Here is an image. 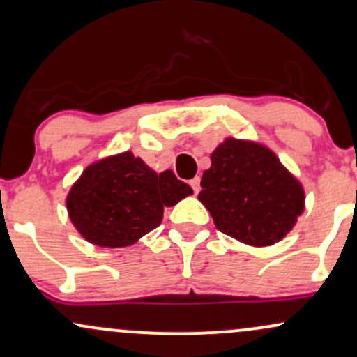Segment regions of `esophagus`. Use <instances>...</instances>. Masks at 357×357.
<instances>
[{"mask_svg":"<svg viewBox=\"0 0 357 357\" xmlns=\"http://www.w3.org/2000/svg\"><path fill=\"white\" fill-rule=\"evenodd\" d=\"M190 184H191L192 191H195V192H199V176H196V178H192L191 181H190Z\"/></svg>","mask_w":357,"mask_h":357,"instance_id":"esophagus-1","label":"esophagus"}]
</instances>
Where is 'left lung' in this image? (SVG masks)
I'll list each match as a JSON object with an SVG mask.
<instances>
[{
  "mask_svg": "<svg viewBox=\"0 0 357 357\" xmlns=\"http://www.w3.org/2000/svg\"><path fill=\"white\" fill-rule=\"evenodd\" d=\"M198 199L221 233L252 247L280 241L305 206L304 188L273 151L233 137L213 151Z\"/></svg>",
  "mask_w": 357,
  "mask_h": 357,
  "instance_id": "1",
  "label": "left lung"
}]
</instances>
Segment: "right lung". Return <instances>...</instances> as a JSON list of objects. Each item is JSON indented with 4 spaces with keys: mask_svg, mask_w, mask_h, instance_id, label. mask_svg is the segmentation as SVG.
<instances>
[{
    "mask_svg": "<svg viewBox=\"0 0 357 357\" xmlns=\"http://www.w3.org/2000/svg\"><path fill=\"white\" fill-rule=\"evenodd\" d=\"M192 195L173 171L155 173L130 151L90 165L73 183L67 211L85 240L104 248L129 247L161 225L166 206Z\"/></svg>",
    "mask_w": 357,
    "mask_h": 357,
    "instance_id": "right-lung-1",
    "label": "right lung"
}]
</instances>
